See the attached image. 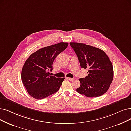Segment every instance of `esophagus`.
Masks as SVG:
<instances>
[{"mask_svg": "<svg viewBox=\"0 0 131 131\" xmlns=\"http://www.w3.org/2000/svg\"><path fill=\"white\" fill-rule=\"evenodd\" d=\"M67 79H68V80H69V81H73L74 80V78H70V77H67Z\"/></svg>", "mask_w": 131, "mask_h": 131, "instance_id": "obj_1", "label": "esophagus"}]
</instances>
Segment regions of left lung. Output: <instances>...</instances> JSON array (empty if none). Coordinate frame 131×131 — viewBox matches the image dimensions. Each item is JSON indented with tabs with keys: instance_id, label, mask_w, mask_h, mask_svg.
Instances as JSON below:
<instances>
[{
	"instance_id": "left-lung-1",
	"label": "left lung",
	"mask_w": 131,
	"mask_h": 131,
	"mask_svg": "<svg viewBox=\"0 0 131 131\" xmlns=\"http://www.w3.org/2000/svg\"><path fill=\"white\" fill-rule=\"evenodd\" d=\"M81 68L88 69V75L80 78L76 91L88 97L103 95L108 89L113 78V66L103 50L82 43L70 42Z\"/></svg>"
}]
</instances>
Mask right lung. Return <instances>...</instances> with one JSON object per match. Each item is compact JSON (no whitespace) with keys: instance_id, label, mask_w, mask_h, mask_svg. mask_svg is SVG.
Listing matches in <instances>:
<instances>
[{"instance_id":"1","label":"right lung","mask_w":131,"mask_h":131,"mask_svg":"<svg viewBox=\"0 0 131 131\" xmlns=\"http://www.w3.org/2000/svg\"><path fill=\"white\" fill-rule=\"evenodd\" d=\"M68 43L60 42L41 48L31 54L21 71V80L29 95L42 99L58 91L64 78L51 76L56 57L63 51Z\"/></svg>"}]
</instances>
